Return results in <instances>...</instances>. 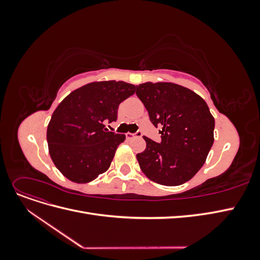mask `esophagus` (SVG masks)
Segmentation results:
<instances>
[{"label": "esophagus", "mask_w": 260, "mask_h": 260, "mask_svg": "<svg viewBox=\"0 0 260 260\" xmlns=\"http://www.w3.org/2000/svg\"><path fill=\"white\" fill-rule=\"evenodd\" d=\"M137 137H141V132H137V133L127 132V133H125V138H127L128 140H131V139L137 138Z\"/></svg>", "instance_id": "esophagus-1"}]
</instances>
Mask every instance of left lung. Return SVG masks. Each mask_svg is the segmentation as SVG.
I'll list each match as a JSON object with an SVG mask.
<instances>
[{"instance_id":"left-lung-1","label":"left lung","mask_w":260,"mask_h":260,"mask_svg":"<svg viewBox=\"0 0 260 260\" xmlns=\"http://www.w3.org/2000/svg\"><path fill=\"white\" fill-rule=\"evenodd\" d=\"M155 127L160 125L161 142L143 137L145 151L137 154L140 168L154 182L175 186L192 179L214 143L215 119L199 94L172 82L137 85Z\"/></svg>"}]
</instances>
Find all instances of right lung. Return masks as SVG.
Returning <instances> with one entry per match:
<instances>
[{
	"mask_svg": "<svg viewBox=\"0 0 260 260\" xmlns=\"http://www.w3.org/2000/svg\"><path fill=\"white\" fill-rule=\"evenodd\" d=\"M136 92L124 81H95L73 91L55 109L46 130L49 153L62 176L88 183L111 166L125 140L105 128L117 119L118 106Z\"/></svg>",
	"mask_w": 260,
	"mask_h": 260,
	"instance_id": "1",
	"label": "right lung"
}]
</instances>
